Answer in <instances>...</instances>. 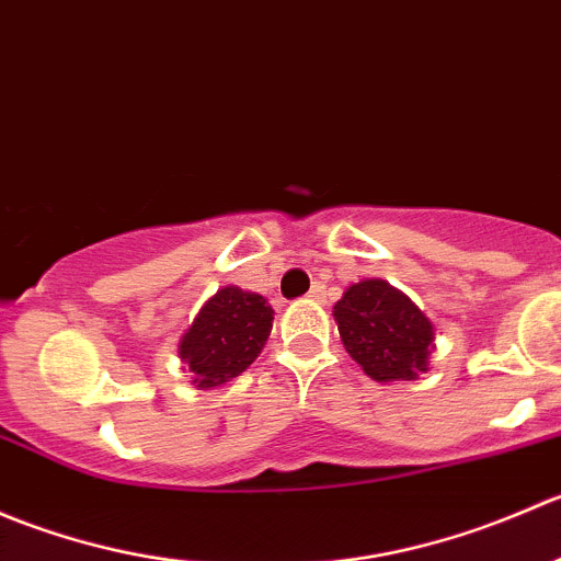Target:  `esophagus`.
<instances>
[{
  "instance_id": "obj_1",
  "label": "esophagus",
  "mask_w": 561,
  "mask_h": 561,
  "mask_svg": "<svg viewBox=\"0 0 561 561\" xmlns=\"http://www.w3.org/2000/svg\"><path fill=\"white\" fill-rule=\"evenodd\" d=\"M309 298H312V301H325V287L312 285V290H309Z\"/></svg>"
}]
</instances>
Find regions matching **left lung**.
Listing matches in <instances>:
<instances>
[{"label":"left lung","mask_w":561,"mask_h":561,"mask_svg":"<svg viewBox=\"0 0 561 561\" xmlns=\"http://www.w3.org/2000/svg\"><path fill=\"white\" fill-rule=\"evenodd\" d=\"M344 350L377 382H404L426 375L434 325L410 298L386 279H360L333 307Z\"/></svg>","instance_id":"left-lung-1"}]
</instances>
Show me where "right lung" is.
<instances>
[{"instance_id":"1","label":"right lung","mask_w":561,"mask_h":561,"mask_svg":"<svg viewBox=\"0 0 561 561\" xmlns=\"http://www.w3.org/2000/svg\"><path fill=\"white\" fill-rule=\"evenodd\" d=\"M274 328V309L257 293L225 285L179 339V358L197 390L222 388L247 371Z\"/></svg>"}]
</instances>
